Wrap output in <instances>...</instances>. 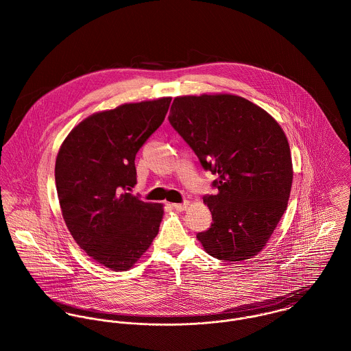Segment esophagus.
Returning a JSON list of instances; mask_svg holds the SVG:
<instances>
[{"instance_id": "esophagus-1", "label": "esophagus", "mask_w": 351, "mask_h": 351, "mask_svg": "<svg viewBox=\"0 0 351 351\" xmlns=\"http://www.w3.org/2000/svg\"><path fill=\"white\" fill-rule=\"evenodd\" d=\"M188 205H189V202H182V204H173V208L176 209V210H185L186 208H188Z\"/></svg>"}]
</instances>
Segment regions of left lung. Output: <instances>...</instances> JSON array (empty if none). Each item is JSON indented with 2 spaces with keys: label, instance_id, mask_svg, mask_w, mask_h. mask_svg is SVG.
Returning <instances> with one entry per match:
<instances>
[{
  "label": "left lung",
  "instance_id": "left-lung-1",
  "mask_svg": "<svg viewBox=\"0 0 351 351\" xmlns=\"http://www.w3.org/2000/svg\"><path fill=\"white\" fill-rule=\"evenodd\" d=\"M169 121L217 174L204 196L213 223L197 234L213 258L235 262L262 250L287 210L293 169L288 139L262 108L235 95L176 97Z\"/></svg>",
  "mask_w": 351,
  "mask_h": 351
}]
</instances>
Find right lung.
Segmentation results:
<instances>
[{
  "mask_svg": "<svg viewBox=\"0 0 351 351\" xmlns=\"http://www.w3.org/2000/svg\"><path fill=\"white\" fill-rule=\"evenodd\" d=\"M170 101L93 113L58 152L55 184L64 223L77 245L113 271L132 267L158 235L163 205L127 191L136 185V152L163 123Z\"/></svg>",
  "mask_w": 351,
  "mask_h": 351,
  "instance_id": "obj_1",
  "label": "right lung"
}]
</instances>
